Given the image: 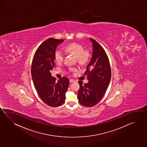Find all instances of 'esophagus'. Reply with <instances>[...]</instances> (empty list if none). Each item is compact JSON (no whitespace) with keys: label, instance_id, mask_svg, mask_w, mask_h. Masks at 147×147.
Listing matches in <instances>:
<instances>
[{"label":"esophagus","instance_id":"1","mask_svg":"<svg viewBox=\"0 0 147 147\" xmlns=\"http://www.w3.org/2000/svg\"><path fill=\"white\" fill-rule=\"evenodd\" d=\"M75 82V81L74 80H73V79H70L69 80V83H73V82Z\"/></svg>","mask_w":147,"mask_h":147}]
</instances>
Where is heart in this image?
<instances>
[{"label":"heart","mask_w":147,"mask_h":147,"mask_svg":"<svg viewBox=\"0 0 147 147\" xmlns=\"http://www.w3.org/2000/svg\"><path fill=\"white\" fill-rule=\"evenodd\" d=\"M66 51L76 57L80 64H85L90 59V53L88 50L84 49L83 46L76 42L70 43L65 46ZM64 53L62 49H57L54 53V59L57 63H61L64 59Z\"/></svg>","instance_id":"obj_1"}]
</instances>
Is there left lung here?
I'll return each instance as SVG.
<instances>
[{"instance_id": "1", "label": "left lung", "mask_w": 147, "mask_h": 147, "mask_svg": "<svg viewBox=\"0 0 147 147\" xmlns=\"http://www.w3.org/2000/svg\"><path fill=\"white\" fill-rule=\"evenodd\" d=\"M93 53L91 61L84 75L88 78L86 84L79 81L78 101L81 105L91 107L98 104L105 93L111 80V67L105 49L95 40L90 38Z\"/></svg>"}]
</instances>
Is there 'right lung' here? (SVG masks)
Listing matches in <instances>:
<instances>
[{"label": "right lung", "instance_id": "obj_1", "mask_svg": "<svg viewBox=\"0 0 147 147\" xmlns=\"http://www.w3.org/2000/svg\"><path fill=\"white\" fill-rule=\"evenodd\" d=\"M64 40L53 38L46 39L36 50L32 63V80L37 94L42 101L52 107L64 103L69 87V78L63 77L56 81L51 73L55 65L56 48Z\"/></svg>", "mask_w": 147, "mask_h": 147}]
</instances>
